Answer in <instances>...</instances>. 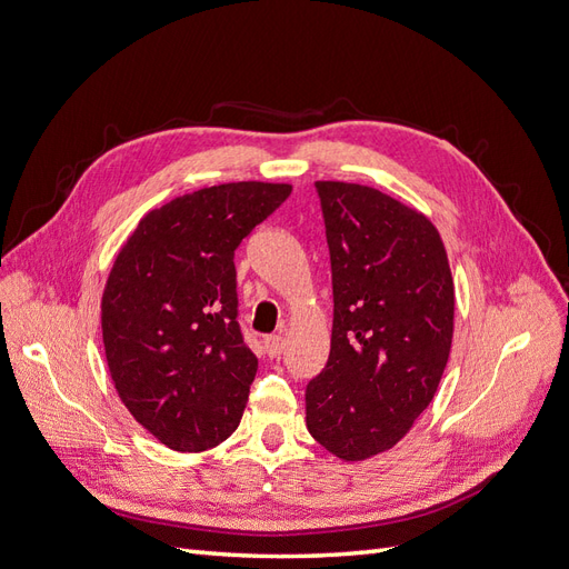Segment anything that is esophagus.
Wrapping results in <instances>:
<instances>
[{"label":"esophagus","instance_id":"esophagus-1","mask_svg":"<svg viewBox=\"0 0 569 569\" xmlns=\"http://www.w3.org/2000/svg\"><path fill=\"white\" fill-rule=\"evenodd\" d=\"M263 347L270 358H278L284 351V339L280 335H270L263 339Z\"/></svg>","mask_w":569,"mask_h":569}]
</instances>
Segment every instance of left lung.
<instances>
[{
  "mask_svg": "<svg viewBox=\"0 0 569 569\" xmlns=\"http://www.w3.org/2000/svg\"><path fill=\"white\" fill-rule=\"evenodd\" d=\"M332 266V347L306 387V427L341 460L399 441L435 399L453 339L437 228L380 189L316 182Z\"/></svg>",
  "mask_w": 569,
  "mask_h": 569,
  "instance_id": "8db88e82",
  "label": "left lung"
}]
</instances>
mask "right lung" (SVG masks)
I'll return each instance as SVG.
<instances>
[{"instance_id": "add662e5", "label": "right lung", "mask_w": 569, "mask_h": 569, "mask_svg": "<svg viewBox=\"0 0 569 569\" xmlns=\"http://www.w3.org/2000/svg\"><path fill=\"white\" fill-rule=\"evenodd\" d=\"M289 184L228 182L147 213L101 299L120 401L168 449L197 453L242 420L258 360L237 322L234 251L280 209Z\"/></svg>"}]
</instances>
